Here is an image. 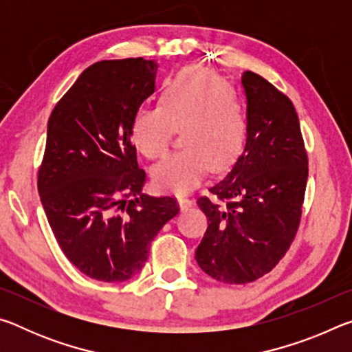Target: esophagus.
I'll list each match as a JSON object with an SVG mask.
<instances>
[{"instance_id": "esophagus-1", "label": "esophagus", "mask_w": 352, "mask_h": 352, "mask_svg": "<svg viewBox=\"0 0 352 352\" xmlns=\"http://www.w3.org/2000/svg\"><path fill=\"white\" fill-rule=\"evenodd\" d=\"M178 204H180V208L184 211V210H189V208L194 205V200L190 197H184V195H182V197L178 199Z\"/></svg>"}]
</instances>
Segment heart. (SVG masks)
<instances>
[{"label":"heart","instance_id":"1","mask_svg":"<svg viewBox=\"0 0 352 352\" xmlns=\"http://www.w3.org/2000/svg\"><path fill=\"white\" fill-rule=\"evenodd\" d=\"M182 132V152L170 153L152 169L158 189L186 192L197 186L208 166L219 170L239 157L248 133V115L239 96L204 69H186L166 88L158 109L136 113L130 135L147 158L168 151Z\"/></svg>","mask_w":352,"mask_h":352}]
</instances>
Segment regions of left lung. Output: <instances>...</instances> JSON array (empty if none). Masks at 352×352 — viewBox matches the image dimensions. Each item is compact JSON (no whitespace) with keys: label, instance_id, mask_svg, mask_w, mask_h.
Masks as SVG:
<instances>
[{"label":"left lung","instance_id":"8db88e82","mask_svg":"<svg viewBox=\"0 0 352 352\" xmlns=\"http://www.w3.org/2000/svg\"><path fill=\"white\" fill-rule=\"evenodd\" d=\"M248 133L233 169L197 205L208 230L195 250L206 275L226 284L256 281L294 242L307 184V152L292 100L245 71Z\"/></svg>","mask_w":352,"mask_h":352}]
</instances>
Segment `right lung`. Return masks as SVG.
<instances>
[{
	"instance_id": "1",
	"label": "right lung",
	"mask_w": 352,
	"mask_h": 352,
	"mask_svg": "<svg viewBox=\"0 0 352 352\" xmlns=\"http://www.w3.org/2000/svg\"><path fill=\"white\" fill-rule=\"evenodd\" d=\"M158 63L142 57L88 67L56 104L37 188L62 252L83 275L121 283L138 273L177 199L142 194L130 127L155 91Z\"/></svg>"
}]
</instances>
